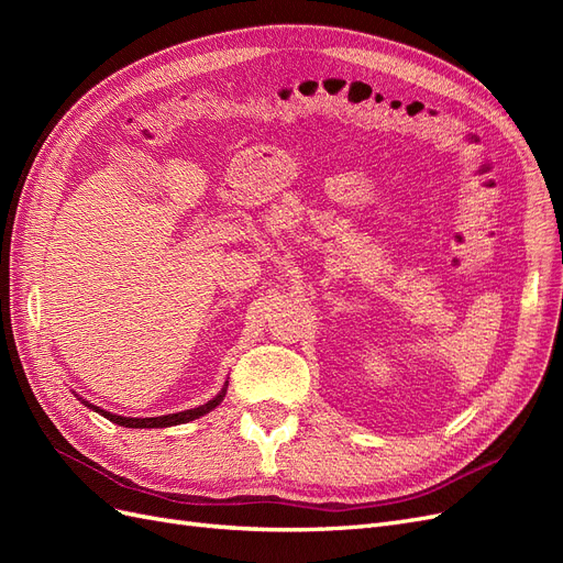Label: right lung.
<instances>
[{"label":"right lung","instance_id":"1","mask_svg":"<svg viewBox=\"0 0 563 563\" xmlns=\"http://www.w3.org/2000/svg\"><path fill=\"white\" fill-rule=\"evenodd\" d=\"M225 391H228V380H225L223 389H220L211 401L201 404V406H197V408H187V411L168 413V416H157V418H124V416H117V413L103 411V408L89 404L87 399H81L79 395H75V397H79V401H81L84 406H89L91 411L100 413V416L108 418V420L114 422V424H122V428H133V430H143V428H174V424H183V422H190V420H197V418H201V416H207L209 411H213V408H216L220 401L225 399Z\"/></svg>","mask_w":563,"mask_h":563}]
</instances>
